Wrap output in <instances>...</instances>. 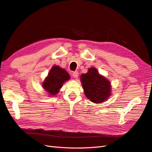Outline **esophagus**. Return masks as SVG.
Instances as JSON below:
<instances>
[{"label":"esophagus","instance_id":"obj_1","mask_svg":"<svg viewBox=\"0 0 152 152\" xmlns=\"http://www.w3.org/2000/svg\"><path fill=\"white\" fill-rule=\"evenodd\" d=\"M72 76H73L74 77H76H76H78L79 73H78V72H77V71H75V72H72Z\"/></svg>","mask_w":152,"mask_h":152}]
</instances>
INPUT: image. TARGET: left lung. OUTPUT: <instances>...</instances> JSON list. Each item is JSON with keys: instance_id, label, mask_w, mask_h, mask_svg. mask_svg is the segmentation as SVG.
Returning <instances> with one entry per match:
<instances>
[{"instance_id": "left-lung-1", "label": "left lung", "mask_w": 152, "mask_h": 152, "mask_svg": "<svg viewBox=\"0 0 152 152\" xmlns=\"http://www.w3.org/2000/svg\"><path fill=\"white\" fill-rule=\"evenodd\" d=\"M81 81L87 98L91 102L99 103L110 95V83L95 68H91L86 74L81 76Z\"/></svg>"}]
</instances>
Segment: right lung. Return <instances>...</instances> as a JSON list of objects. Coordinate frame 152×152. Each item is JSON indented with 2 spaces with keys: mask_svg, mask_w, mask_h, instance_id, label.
<instances>
[{
  "mask_svg": "<svg viewBox=\"0 0 152 152\" xmlns=\"http://www.w3.org/2000/svg\"><path fill=\"white\" fill-rule=\"evenodd\" d=\"M70 79V76L65 69L59 66H53L48 74L42 86L50 95L54 96L59 92L65 81Z\"/></svg>",
  "mask_w": 152,
  "mask_h": 152,
  "instance_id": "right-lung-1",
  "label": "right lung"
}]
</instances>
